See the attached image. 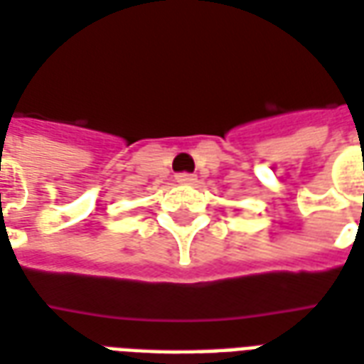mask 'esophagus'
I'll list each match as a JSON object with an SVG mask.
<instances>
[{"mask_svg": "<svg viewBox=\"0 0 364 364\" xmlns=\"http://www.w3.org/2000/svg\"><path fill=\"white\" fill-rule=\"evenodd\" d=\"M177 183H181V185H193V183L197 181V175L193 173H177Z\"/></svg>", "mask_w": 364, "mask_h": 364, "instance_id": "1", "label": "esophagus"}]
</instances>
